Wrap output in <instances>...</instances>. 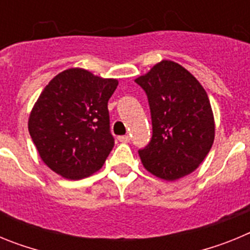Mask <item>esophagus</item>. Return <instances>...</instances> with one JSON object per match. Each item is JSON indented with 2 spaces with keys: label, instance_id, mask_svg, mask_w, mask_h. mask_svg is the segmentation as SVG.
<instances>
[{
  "label": "esophagus",
  "instance_id": "obj_1",
  "mask_svg": "<svg viewBox=\"0 0 250 250\" xmlns=\"http://www.w3.org/2000/svg\"><path fill=\"white\" fill-rule=\"evenodd\" d=\"M118 140L120 141V143H129L130 141V136L129 135H123V136H119Z\"/></svg>",
  "mask_w": 250,
  "mask_h": 250
}]
</instances>
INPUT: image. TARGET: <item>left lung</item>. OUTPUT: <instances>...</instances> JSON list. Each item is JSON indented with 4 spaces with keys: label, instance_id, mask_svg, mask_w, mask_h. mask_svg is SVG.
<instances>
[{
    "label": "left lung",
    "instance_id": "obj_1",
    "mask_svg": "<svg viewBox=\"0 0 250 250\" xmlns=\"http://www.w3.org/2000/svg\"><path fill=\"white\" fill-rule=\"evenodd\" d=\"M135 83L145 90L152 121V138L139 150L152 175L175 182L198 169L210 151L215 121L202 83L182 65L161 60Z\"/></svg>",
    "mask_w": 250,
    "mask_h": 250
}]
</instances>
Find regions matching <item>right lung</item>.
I'll list each match as a JSON object with an SVG mask.
<instances>
[{
	"instance_id": "add662e5",
	"label": "right lung",
	"mask_w": 250,
	"mask_h": 250,
	"mask_svg": "<svg viewBox=\"0 0 250 250\" xmlns=\"http://www.w3.org/2000/svg\"><path fill=\"white\" fill-rule=\"evenodd\" d=\"M116 79L71 67L45 86L28 116L41 160L62 178L80 180L103 167L114 147L107 101Z\"/></svg>"
}]
</instances>
